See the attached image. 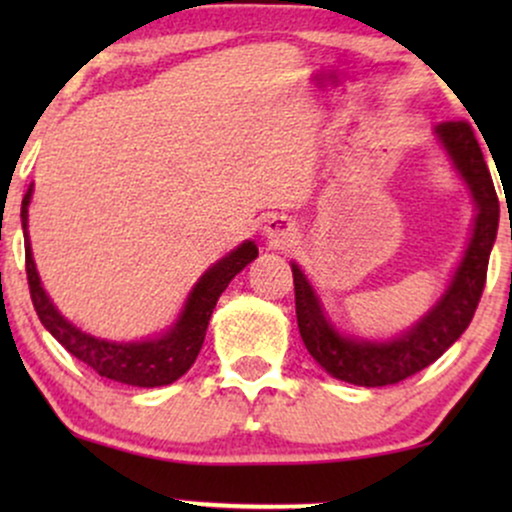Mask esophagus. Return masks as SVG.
Instances as JSON below:
<instances>
[{"label":"esophagus","mask_w":512,"mask_h":512,"mask_svg":"<svg viewBox=\"0 0 512 512\" xmlns=\"http://www.w3.org/2000/svg\"><path fill=\"white\" fill-rule=\"evenodd\" d=\"M264 236H267L269 243L276 245V248L289 245L293 243V238H296V223L286 219V216H274V219L264 223Z\"/></svg>","instance_id":"1"}]
</instances>
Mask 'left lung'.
I'll return each instance as SVG.
<instances>
[{"instance_id": "8db88e82", "label": "left lung", "mask_w": 512, "mask_h": 512, "mask_svg": "<svg viewBox=\"0 0 512 512\" xmlns=\"http://www.w3.org/2000/svg\"><path fill=\"white\" fill-rule=\"evenodd\" d=\"M436 137L448 151L457 173L467 182L477 204V219H474V233L448 291L409 332L390 342H366V339L358 342V339L344 337L322 313V305L301 267L291 264L298 330H301L305 349L327 373L344 383L383 387L411 378L431 366L460 339L481 301L489 255L498 231V216H501L496 187H493L489 166L469 122H440Z\"/></svg>"}]
</instances>
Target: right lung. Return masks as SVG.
I'll use <instances>...</instances> for the list:
<instances>
[{"label": "right lung", "instance_id": "obj_1", "mask_svg": "<svg viewBox=\"0 0 512 512\" xmlns=\"http://www.w3.org/2000/svg\"><path fill=\"white\" fill-rule=\"evenodd\" d=\"M33 187H28L26 197L21 202V223L23 238H26V276L28 289H31V301L40 322L45 325L52 337L60 342L64 349L88 368L96 370L101 378L115 380L134 387H161L170 385L190 370L192 363L204 344L209 317L214 313L216 301L231 279L240 269H245L257 257V245L252 240H245L236 250L228 252L209 269L187 298L185 310L180 320L166 334L146 342H105V339L91 337V334L76 330L69 320L57 313V308L45 293L40 276L35 272L31 240H28V204H31Z\"/></svg>", "mask_w": 512, "mask_h": 512}]
</instances>
